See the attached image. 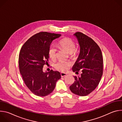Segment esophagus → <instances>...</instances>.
I'll use <instances>...</instances> for the list:
<instances>
[{
	"label": "esophagus",
	"instance_id": "esophagus-1",
	"mask_svg": "<svg viewBox=\"0 0 122 122\" xmlns=\"http://www.w3.org/2000/svg\"><path fill=\"white\" fill-rule=\"evenodd\" d=\"M67 74L66 73H63V72H61V77H65L66 76Z\"/></svg>",
	"mask_w": 122,
	"mask_h": 122
}]
</instances>
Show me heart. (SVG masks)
<instances>
[{"instance_id":"heart-1","label":"heart","mask_w":122,"mask_h":122,"mask_svg":"<svg viewBox=\"0 0 122 122\" xmlns=\"http://www.w3.org/2000/svg\"><path fill=\"white\" fill-rule=\"evenodd\" d=\"M59 46L72 56H75L78 53V49L75 47V43L74 41L70 38H66L62 39L59 42ZM56 52L57 49L56 46L53 44L51 45L49 48L48 53L51 59H54L56 58ZM69 66H70V63L63 61H58L55 65L56 70L63 72L66 71Z\"/></svg>"}]
</instances>
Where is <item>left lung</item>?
I'll use <instances>...</instances> for the list:
<instances>
[{
	"instance_id": "1",
	"label": "left lung",
	"mask_w": 122,
	"mask_h": 122,
	"mask_svg": "<svg viewBox=\"0 0 122 122\" xmlns=\"http://www.w3.org/2000/svg\"><path fill=\"white\" fill-rule=\"evenodd\" d=\"M74 35L80 47L78 58L72 67L73 72L80 76H75L74 83L69 86L71 91L77 95L86 96L94 91L98 85L103 74V57L98 45L91 38L80 32Z\"/></svg>"
}]
</instances>
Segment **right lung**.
Wrapping results in <instances>:
<instances>
[{
	"label": "right lung",
	"mask_w": 122,
	"mask_h": 122,
	"mask_svg": "<svg viewBox=\"0 0 122 122\" xmlns=\"http://www.w3.org/2000/svg\"><path fill=\"white\" fill-rule=\"evenodd\" d=\"M61 36L47 32L38 33L29 38L20 50V73L26 86L36 96L45 97L51 94L61 78L58 71L43 72V66L48 63L49 58V47L52 41Z\"/></svg>",
	"instance_id": "right-lung-1"
}]
</instances>
